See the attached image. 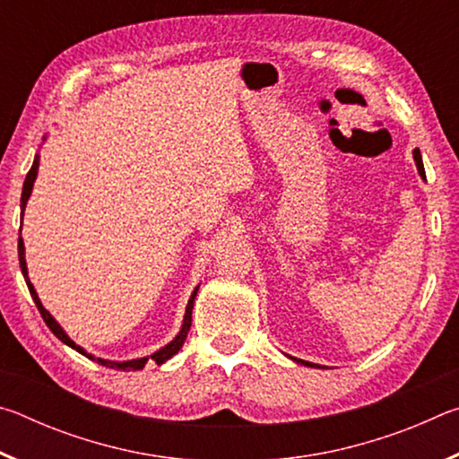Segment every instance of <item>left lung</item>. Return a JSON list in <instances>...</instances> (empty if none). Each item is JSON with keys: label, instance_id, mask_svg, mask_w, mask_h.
Here are the masks:
<instances>
[{"label": "left lung", "instance_id": "1", "mask_svg": "<svg viewBox=\"0 0 459 459\" xmlns=\"http://www.w3.org/2000/svg\"><path fill=\"white\" fill-rule=\"evenodd\" d=\"M413 158H415V164H417V169H419V176L421 178H425V168H423V160H421V152L419 150H415L413 152ZM295 362L298 364H304V367H316V364H312V362H307V360H298V359H293ZM316 368H320V367H316Z\"/></svg>", "mask_w": 459, "mask_h": 459}]
</instances>
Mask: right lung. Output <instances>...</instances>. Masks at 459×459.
<instances>
[{
	"label": "right lung",
	"mask_w": 459,
	"mask_h": 459,
	"mask_svg": "<svg viewBox=\"0 0 459 459\" xmlns=\"http://www.w3.org/2000/svg\"><path fill=\"white\" fill-rule=\"evenodd\" d=\"M38 164H40V155H36V158H34V164H32V168H30V172H28V176H26L24 190H22V200H20V202H22V204H20V208H22V219H24V211H26L28 198H30V194H32V188H34V182H36V176H38ZM24 255H26V253H24V240H22V237H20V238H18V257H20L22 275H24V279H26V285H28V290H30V295H32V299H34V304H36V307H38V312L42 314L46 325H48V328L52 330L54 336L65 342L66 346L74 348L76 352L89 356L91 360H97L99 364H103V367H107V368H115V370H142V368L145 367V362L150 360V359L155 360V364H164L166 360L172 359L174 354H178V351H180V348H182L184 340H186V336H188V332H190V325H192V307H194V299H196L198 287L192 291L190 299H188V306H186V314H184L182 328H180V332H178V336H176L172 342H169V344H166L164 348H160V351L153 352L152 356H143V359H135V360L115 362V360L95 359V356H92V354L84 352V348H81L79 344H74V342H73L71 338H68V333L60 328V324H58L56 320H54L48 309H46V307L42 306V301H40V298H38L34 285H32V281H30V277H28V267H26V257H24Z\"/></svg>",
	"instance_id": "obj_1"
}]
</instances>
